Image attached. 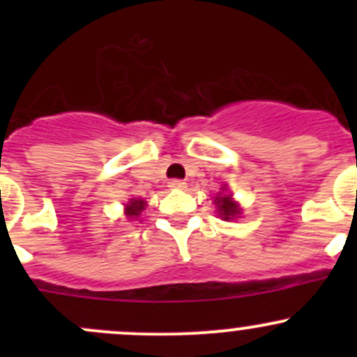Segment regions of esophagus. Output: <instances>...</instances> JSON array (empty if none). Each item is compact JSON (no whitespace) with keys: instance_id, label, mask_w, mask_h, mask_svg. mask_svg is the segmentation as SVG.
<instances>
[{"instance_id":"34e87169","label":"esophagus","mask_w":357,"mask_h":357,"mask_svg":"<svg viewBox=\"0 0 357 357\" xmlns=\"http://www.w3.org/2000/svg\"><path fill=\"white\" fill-rule=\"evenodd\" d=\"M169 188H172V190H185L186 188V183L183 181V179H172V181H169Z\"/></svg>"}]
</instances>
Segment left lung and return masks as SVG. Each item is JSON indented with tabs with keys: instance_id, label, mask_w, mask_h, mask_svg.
Wrapping results in <instances>:
<instances>
[{
	"instance_id": "8db88e82",
	"label": "left lung",
	"mask_w": 357,
	"mask_h": 357,
	"mask_svg": "<svg viewBox=\"0 0 357 357\" xmlns=\"http://www.w3.org/2000/svg\"><path fill=\"white\" fill-rule=\"evenodd\" d=\"M214 204L215 207H218L219 218H221L222 221H233V219L238 218V214L242 212L240 205L229 195H221V193H219L214 199Z\"/></svg>"
}]
</instances>
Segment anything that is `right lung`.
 Masks as SVG:
<instances>
[{"instance_id":"right-lung-1","label":"right lung","mask_w":357,"mask_h":357,"mask_svg":"<svg viewBox=\"0 0 357 357\" xmlns=\"http://www.w3.org/2000/svg\"><path fill=\"white\" fill-rule=\"evenodd\" d=\"M146 207V202L142 200V199H131L129 200V204L126 205V215H128L129 219H135L138 218L139 214L143 212V208Z\"/></svg>"}]
</instances>
